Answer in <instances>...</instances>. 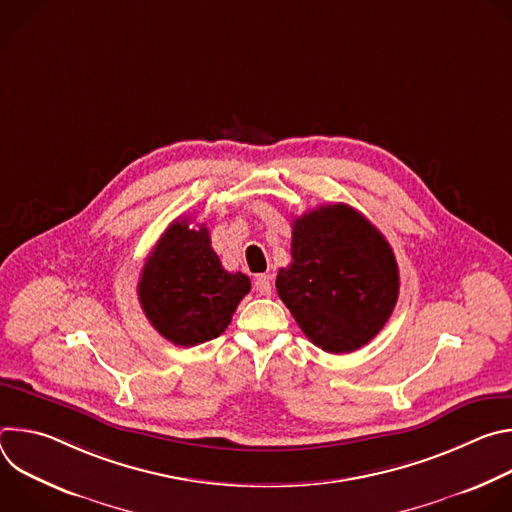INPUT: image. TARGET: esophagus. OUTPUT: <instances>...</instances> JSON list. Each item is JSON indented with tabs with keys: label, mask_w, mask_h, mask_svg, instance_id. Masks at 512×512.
<instances>
[{
	"label": "esophagus",
	"mask_w": 512,
	"mask_h": 512,
	"mask_svg": "<svg viewBox=\"0 0 512 512\" xmlns=\"http://www.w3.org/2000/svg\"><path fill=\"white\" fill-rule=\"evenodd\" d=\"M255 291L259 296H269L271 294V277L269 275H259L255 279Z\"/></svg>",
	"instance_id": "obj_1"
}]
</instances>
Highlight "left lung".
Returning a JSON list of instances; mask_svg holds the SVG:
<instances>
[{
  "label": "left lung",
  "mask_w": 512,
  "mask_h": 512,
  "mask_svg": "<svg viewBox=\"0 0 512 512\" xmlns=\"http://www.w3.org/2000/svg\"><path fill=\"white\" fill-rule=\"evenodd\" d=\"M291 263L277 294L322 350L346 354L371 342L399 298L391 245L348 204H324L291 223Z\"/></svg>",
  "instance_id": "8db88e82"
}]
</instances>
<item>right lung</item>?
Here are the masks:
<instances>
[{"label":"right lung","mask_w":512,"mask_h":512,"mask_svg":"<svg viewBox=\"0 0 512 512\" xmlns=\"http://www.w3.org/2000/svg\"><path fill=\"white\" fill-rule=\"evenodd\" d=\"M174 221L141 269L137 296L152 326L176 346H196L221 336L249 294L245 273H229L204 225Z\"/></svg>","instance_id":"1"}]
</instances>
